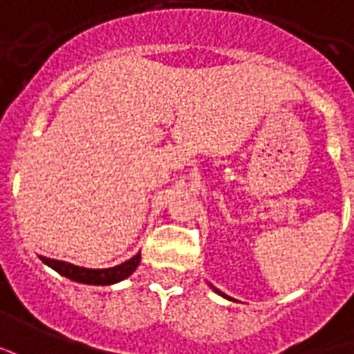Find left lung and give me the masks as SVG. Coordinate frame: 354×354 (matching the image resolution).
Masks as SVG:
<instances>
[{
    "instance_id": "left-lung-1",
    "label": "left lung",
    "mask_w": 354,
    "mask_h": 354,
    "mask_svg": "<svg viewBox=\"0 0 354 354\" xmlns=\"http://www.w3.org/2000/svg\"><path fill=\"white\" fill-rule=\"evenodd\" d=\"M215 292H218V290H216V288H215ZM218 294H221V296H224V294H223V292H218Z\"/></svg>"
}]
</instances>
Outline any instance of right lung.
Returning a JSON list of instances; mask_svg holds the SVG:
<instances>
[{
    "label": "right lung",
    "instance_id": "1",
    "mask_svg": "<svg viewBox=\"0 0 354 354\" xmlns=\"http://www.w3.org/2000/svg\"><path fill=\"white\" fill-rule=\"evenodd\" d=\"M48 268H53L54 272H58L64 277H68L77 283H84V285H115L118 281H124L130 277L131 273L136 272V268L141 262V252H138L133 259L126 260L122 264L115 266V268H105V270H90V268H81V266H73L69 262H62V260L46 259L39 257Z\"/></svg>",
    "mask_w": 354,
    "mask_h": 354
}]
</instances>
